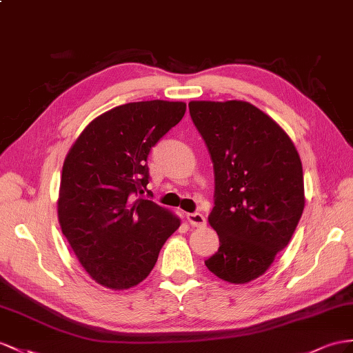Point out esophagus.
<instances>
[{
  "mask_svg": "<svg viewBox=\"0 0 353 353\" xmlns=\"http://www.w3.org/2000/svg\"><path fill=\"white\" fill-rule=\"evenodd\" d=\"M186 219H188L189 223L192 225V227L200 228V227H204V225H205V218L201 213H188Z\"/></svg>",
  "mask_w": 353,
  "mask_h": 353,
  "instance_id": "1",
  "label": "esophagus"
}]
</instances>
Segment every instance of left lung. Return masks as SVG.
Returning a JSON list of instances; mask_svg holds the SVG:
<instances>
[{
	"instance_id": "8db88e82",
	"label": "left lung",
	"mask_w": 353,
	"mask_h": 353,
	"mask_svg": "<svg viewBox=\"0 0 353 353\" xmlns=\"http://www.w3.org/2000/svg\"><path fill=\"white\" fill-rule=\"evenodd\" d=\"M189 112L214 170L210 227L214 276L243 285L263 276L286 248L304 210L303 165L276 121L248 101H191Z\"/></svg>"
}]
</instances>
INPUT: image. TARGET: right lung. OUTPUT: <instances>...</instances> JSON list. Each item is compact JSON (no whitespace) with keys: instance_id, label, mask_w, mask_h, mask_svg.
Returning <instances> with one entry per match:
<instances>
[{"instance_id":"right-lung-1","label":"right lung","mask_w":353,"mask_h":353,"mask_svg":"<svg viewBox=\"0 0 353 353\" xmlns=\"http://www.w3.org/2000/svg\"><path fill=\"white\" fill-rule=\"evenodd\" d=\"M186 112L182 101L128 103L90 121L62 165L58 219L79 263L113 291L137 286L155 267L180 218L148 191L150 149Z\"/></svg>"}]
</instances>
